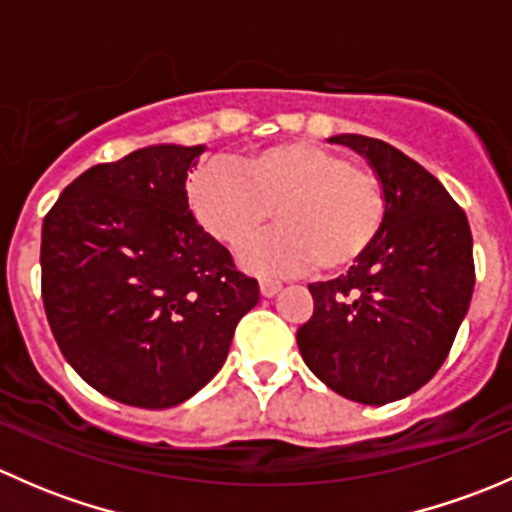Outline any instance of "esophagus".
<instances>
[{"label":"esophagus","mask_w":512,"mask_h":512,"mask_svg":"<svg viewBox=\"0 0 512 512\" xmlns=\"http://www.w3.org/2000/svg\"><path fill=\"white\" fill-rule=\"evenodd\" d=\"M282 285L277 280H260V292L262 297H275L277 292H280Z\"/></svg>","instance_id":"esophagus-1"}]
</instances>
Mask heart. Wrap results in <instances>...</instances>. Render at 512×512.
I'll list each match as a JSON object with an SVG mask.
<instances>
[{
	"label": "heart",
	"mask_w": 512,
	"mask_h": 512,
	"mask_svg": "<svg viewBox=\"0 0 512 512\" xmlns=\"http://www.w3.org/2000/svg\"><path fill=\"white\" fill-rule=\"evenodd\" d=\"M200 227L240 250L275 215L277 230L247 247L242 262L265 275H299L319 265H356L386 223V190L371 170L309 141L265 146L232 165L195 170L185 185Z\"/></svg>",
	"instance_id": "1"
}]
</instances>
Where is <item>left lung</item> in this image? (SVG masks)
I'll return each instance as SVG.
<instances>
[{"mask_svg":"<svg viewBox=\"0 0 512 512\" xmlns=\"http://www.w3.org/2000/svg\"><path fill=\"white\" fill-rule=\"evenodd\" d=\"M329 141L369 160L386 223L347 275L309 285L297 347L329 389L381 406L421 389L451 352L476 285L473 237L448 190L399 148L356 133Z\"/></svg>","mask_w":512,"mask_h":512,"instance_id":"left-lung-1","label":"left lung"}]
</instances>
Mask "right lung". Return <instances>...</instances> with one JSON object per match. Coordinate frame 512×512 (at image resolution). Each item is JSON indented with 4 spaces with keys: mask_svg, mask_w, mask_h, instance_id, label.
Masks as SVG:
<instances>
[{
    "mask_svg": "<svg viewBox=\"0 0 512 512\" xmlns=\"http://www.w3.org/2000/svg\"><path fill=\"white\" fill-rule=\"evenodd\" d=\"M205 146L160 143L81 173L41 225V297L61 354L103 396L170 409L225 364L257 280L193 218Z\"/></svg>",
    "mask_w": 512,
    "mask_h": 512,
    "instance_id": "1",
    "label": "right lung"
}]
</instances>
